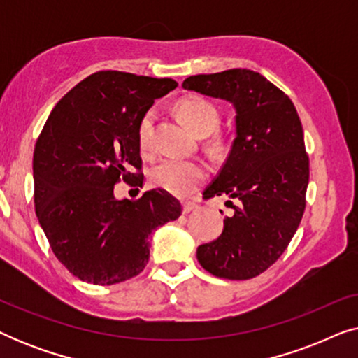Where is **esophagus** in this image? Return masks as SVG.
<instances>
[{
  "instance_id": "esophagus-1",
  "label": "esophagus",
  "mask_w": 358,
  "mask_h": 358,
  "mask_svg": "<svg viewBox=\"0 0 358 358\" xmlns=\"http://www.w3.org/2000/svg\"><path fill=\"white\" fill-rule=\"evenodd\" d=\"M197 208H199V205L192 202V200H185V202L182 203L184 213H190V212H194V210H197Z\"/></svg>"
}]
</instances>
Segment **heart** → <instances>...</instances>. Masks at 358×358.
<instances>
[{"label":"heart","mask_w":358,"mask_h":358,"mask_svg":"<svg viewBox=\"0 0 358 358\" xmlns=\"http://www.w3.org/2000/svg\"><path fill=\"white\" fill-rule=\"evenodd\" d=\"M178 114L197 135H210L220 124L218 107L202 96H187L178 102ZM156 112L146 110L138 124V143L143 153L153 150ZM208 168L199 159L164 158L150 171V180L155 187L176 195H189L205 182Z\"/></svg>","instance_id":"1"}]
</instances>
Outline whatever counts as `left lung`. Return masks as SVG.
Here are the masks:
<instances>
[{
    "instance_id": "obj_1",
    "label": "left lung",
    "mask_w": 358,
    "mask_h": 358,
    "mask_svg": "<svg viewBox=\"0 0 358 358\" xmlns=\"http://www.w3.org/2000/svg\"><path fill=\"white\" fill-rule=\"evenodd\" d=\"M184 90L229 101L236 110V138L203 199L227 197L234 210L223 233L200 244L205 271L228 280H248L282 256L301 222L310 159L295 106L261 73L233 68L189 76ZM223 213V212H222Z\"/></svg>"
}]
</instances>
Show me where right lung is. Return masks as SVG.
Returning <instances> with one entry per match:
<instances>
[{"mask_svg": "<svg viewBox=\"0 0 358 358\" xmlns=\"http://www.w3.org/2000/svg\"><path fill=\"white\" fill-rule=\"evenodd\" d=\"M171 78L97 71L58 101L34 150V203L58 261L92 285H114L143 271L153 229L178 220L180 202L164 189L117 200L114 185L141 187L138 124Z\"/></svg>", "mask_w": 358, "mask_h": 358, "instance_id": "right-lung-1", "label": "right lung"}]
</instances>
